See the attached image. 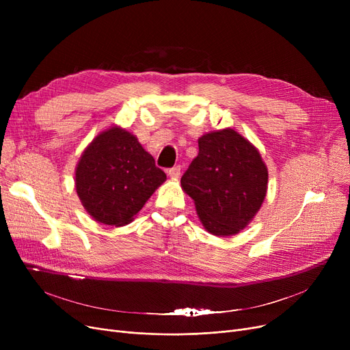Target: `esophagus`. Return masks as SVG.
I'll return each instance as SVG.
<instances>
[{
  "label": "esophagus",
  "mask_w": 350,
  "mask_h": 350,
  "mask_svg": "<svg viewBox=\"0 0 350 350\" xmlns=\"http://www.w3.org/2000/svg\"><path fill=\"white\" fill-rule=\"evenodd\" d=\"M180 165H176V167H173V169H170L169 172H167V174H169V177L170 178H173V180H177L178 177H180Z\"/></svg>",
  "instance_id": "esophagus-1"
}]
</instances>
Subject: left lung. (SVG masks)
Segmentation results:
<instances>
[{
	"mask_svg": "<svg viewBox=\"0 0 350 350\" xmlns=\"http://www.w3.org/2000/svg\"><path fill=\"white\" fill-rule=\"evenodd\" d=\"M203 227L230 237L260 211L268 190V169L258 149L231 127L198 137V154L181 177Z\"/></svg>",
	"mask_w": 350,
	"mask_h": 350,
	"instance_id": "8db88e82",
	"label": "left lung"
}]
</instances>
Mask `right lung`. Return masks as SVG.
Segmentation results:
<instances>
[{"label": "right lung", "mask_w": 350, "mask_h": 350, "mask_svg": "<svg viewBox=\"0 0 350 350\" xmlns=\"http://www.w3.org/2000/svg\"><path fill=\"white\" fill-rule=\"evenodd\" d=\"M164 181L153 156L120 126H110L92 140L75 169L83 208L95 221L112 227L132 223Z\"/></svg>", "instance_id": "right-lung-1"}]
</instances>
